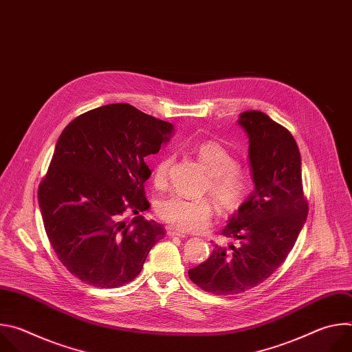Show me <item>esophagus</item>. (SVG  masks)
<instances>
[{
    "label": "esophagus",
    "instance_id": "1",
    "mask_svg": "<svg viewBox=\"0 0 352 352\" xmlns=\"http://www.w3.org/2000/svg\"><path fill=\"white\" fill-rule=\"evenodd\" d=\"M167 234H168L170 236H179V238H185V236H186L185 232H182V231L174 228V227H167Z\"/></svg>",
    "mask_w": 352,
    "mask_h": 352
}]
</instances>
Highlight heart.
Instances as JSON below:
<instances>
[{"mask_svg": "<svg viewBox=\"0 0 352 352\" xmlns=\"http://www.w3.org/2000/svg\"><path fill=\"white\" fill-rule=\"evenodd\" d=\"M192 150L209 174L205 189L210 192L223 212L236 210L252 185L248 170L239 167L235 156L219 142H200ZM171 163V155L163 156L156 163L152 174L155 186H164ZM216 206L210 197L190 199L179 193L167 195L156 205V213L163 221L186 232L205 230L210 224Z\"/></svg>", "mask_w": 352, "mask_h": 352, "instance_id": "obj_1", "label": "heart"}]
</instances>
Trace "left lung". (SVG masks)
<instances>
[{
  "label": "left lung",
  "mask_w": 352,
  "mask_h": 352,
  "mask_svg": "<svg viewBox=\"0 0 352 352\" xmlns=\"http://www.w3.org/2000/svg\"><path fill=\"white\" fill-rule=\"evenodd\" d=\"M238 124L249 138V164L255 190L221 234L239 246L216 245L210 258L189 269L206 292L235 295L256 287L285 261L307 221L300 155L292 135L262 111H245Z\"/></svg>",
  "instance_id": "left-lung-1"
}]
</instances>
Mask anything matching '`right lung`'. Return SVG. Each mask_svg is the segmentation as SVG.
Returning <instances> with one entry per match:
<instances>
[{"instance_id": "right-lung-1", "label": "right lung", "mask_w": 352, "mask_h": 352, "mask_svg": "<svg viewBox=\"0 0 352 352\" xmlns=\"http://www.w3.org/2000/svg\"><path fill=\"white\" fill-rule=\"evenodd\" d=\"M173 132L170 122L118 103L80 114L60 135L38 206L60 262L83 283L116 288L132 281L164 236L162 224L140 216L150 208L144 157ZM128 214L135 216L131 222Z\"/></svg>"}]
</instances>
